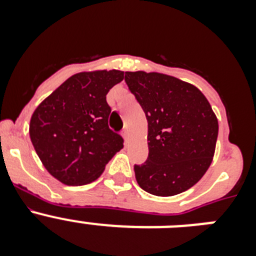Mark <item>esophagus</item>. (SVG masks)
<instances>
[{"instance_id": "34e87169", "label": "esophagus", "mask_w": 256, "mask_h": 256, "mask_svg": "<svg viewBox=\"0 0 256 256\" xmlns=\"http://www.w3.org/2000/svg\"><path fill=\"white\" fill-rule=\"evenodd\" d=\"M123 137H124V140H126V142L130 141V130H123Z\"/></svg>"}]
</instances>
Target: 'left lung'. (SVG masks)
<instances>
[{
  "label": "left lung",
  "instance_id": "1",
  "mask_svg": "<svg viewBox=\"0 0 256 256\" xmlns=\"http://www.w3.org/2000/svg\"><path fill=\"white\" fill-rule=\"evenodd\" d=\"M126 82L148 126V158L134 165L137 183L162 198L191 188L216 152L218 119L208 98L191 83L156 72H126Z\"/></svg>",
  "mask_w": 256,
  "mask_h": 256
}]
</instances>
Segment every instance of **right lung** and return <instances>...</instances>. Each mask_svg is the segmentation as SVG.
<instances>
[{
    "label": "right lung",
    "mask_w": 256,
    "mask_h": 256,
    "mask_svg": "<svg viewBox=\"0 0 256 256\" xmlns=\"http://www.w3.org/2000/svg\"><path fill=\"white\" fill-rule=\"evenodd\" d=\"M123 78L124 72L115 69L74 74L32 115V144L47 172L61 183L94 182L123 148V138L108 126L112 108L106 102L110 88Z\"/></svg>",
    "instance_id": "right-lung-1"
}]
</instances>
